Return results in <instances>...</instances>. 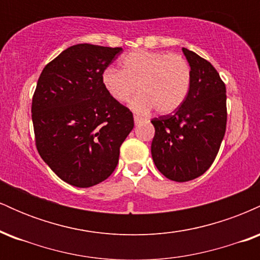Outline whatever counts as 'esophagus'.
Listing matches in <instances>:
<instances>
[{
	"instance_id": "1",
	"label": "esophagus",
	"mask_w": 260,
	"mask_h": 260,
	"mask_svg": "<svg viewBox=\"0 0 260 260\" xmlns=\"http://www.w3.org/2000/svg\"><path fill=\"white\" fill-rule=\"evenodd\" d=\"M143 121H145L144 118L140 117V116H138V115H134V122H136V124H138V123H140V122H143Z\"/></svg>"
}]
</instances>
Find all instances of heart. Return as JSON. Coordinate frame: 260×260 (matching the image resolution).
Masks as SVG:
<instances>
[{"label":"heart","instance_id":"obj_1","mask_svg":"<svg viewBox=\"0 0 260 260\" xmlns=\"http://www.w3.org/2000/svg\"><path fill=\"white\" fill-rule=\"evenodd\" d=\"M101 83L107 94L117 103H131L137 112L151 109L160 115L176 111L186 100L192 83V70L178 53L136 50L121 58V71L106 67Z\"/></svg>","mask_w":260,"mask_h":260}]
</instances>
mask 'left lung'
I'll list each match as a JSON object with an SVG mask.
<instances>
[{
	"instance_id": "left-lung-1",
	"label": "left lung",
	"mask_w": 260,
	"mask_h": 260,
	"mask_svg": "<svg viewBox=\"0 0 260 260\" xmlns=\"http://www.w3.org/2000/svg\"><path fill=\"white\" fill-rule=\"evenodd\" d=\"M192 70L186 100L172 115L151 120V156L169 180L187 182L210 168L225 136L226 86L210 62L182 47Z\"/></svg>"
}]
</instances>
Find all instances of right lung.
Masks as SVG:
<instances>
[{
	"label": "right lung",
	"instance_id": "add662e5",
	"mask_svg": "<svg viewBox=\"0 0 260 260\" xmlns=\"http://www.w3.org/2000/svg\"><path fill=\"white\" fill-rule=\"evenodd\" d=\"M122 47L78 44L45 66L32 95L35 144L62 181L79 188L105 181L134 127L133 113L107 94L101 73Z\"/></svg>",
	"mask_w": 260,
	"mask_h": 260
}]
</instances>
